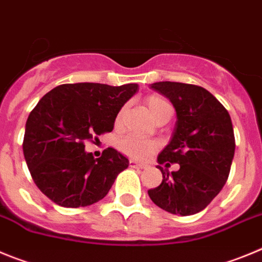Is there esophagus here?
I'll list each match as a JSON object with an SVG mask.
<instances>
[{"mask_svg":"<svg viewBox=\"0 0 262 262\" xmlns=\"http://www.w3.org/2000/svg\"><path fill=\"white\" fill-rule=\"evenodd\" d=\"M129 164H130V167H133V168H146L145 164L138 163V162H136V160H130Z\"/></svg>","mask_w":262,"mask_h":262,"instance_id":"34e87169","label":"esophagus"}]
</instances>
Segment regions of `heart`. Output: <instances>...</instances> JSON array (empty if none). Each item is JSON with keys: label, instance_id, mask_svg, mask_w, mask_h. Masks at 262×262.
<instances>
[{"label": "heart", "instance_id": "b5f03b06", "mask_svg": "<svg viewBox=\"0 0 262 262\" xmlns=\"http://www.w3.org/2000/svg\"><path fill=\"white\" fill-rule=\"evenodd\" d=\"M146 107H147L148 112L152 116V119H157L162 112L167 110H171V105L167 102L166 99H163L162 96L158 95H151L146 98L145 100ZM124 112H125V108H121L117 115L116 122H121L122 117H124ZM119 148L121 150L126 157L132 158V159L137 160H143L147 159L152 152L158 148V143L154 141H148L145 138H141L138 136H134V134H128V136L122 137L121 140L119 141Z\"/></svg>", "mask_w": 262, "mask_h": 262}]
</instances>
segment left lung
Masks as SVG:
<instances>
[{
	"label": "left lung",
	"mask_w": 262,
	"mask_h": 262,
	"mask_svg": "<svg viewBox=\"0 0 262 262\" xmlns=\"http://www.w3.org/2000/svg\"><path fill=\"white\" fill-rule=\"evenodd\" d=\"M151 89L169 99L176 126L158 155L163 180L147 190L151 201L171 214L204 210L222 190L235 154L234 128L227 110L204 87L180 82H155ZM179 163L171 174L160 164Z\"/></svg>",
	"instance_id": "obj_1"
}]
</instances>
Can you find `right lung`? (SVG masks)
I'll use <instances>...</instances> for the list:
<instances>
[{"mask_svg":"<svg viewBox=\"0 0 262 262\" xmlns=\"http://www.w3.org/2000/svg\"><path fill=\"white\" fill-rule=\"evenodd\" d=\"M137 83H67L40 99L26 122L23 154L32 180L63 207L89 206L104 199L129 160L108 147L95 159L84 142L112 132Z\"/></svg>","mask_w":262,"mask_h":262,"instance_id":"obj_1","label":"right lung"}]
</instances>
